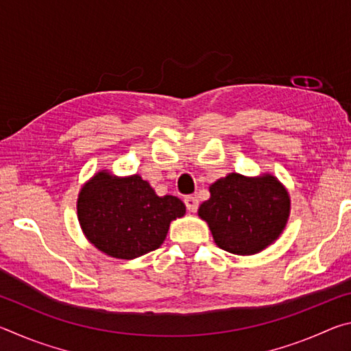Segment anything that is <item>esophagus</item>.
<instances>
[{
	"label": "esophagus",
	"instance_id": "34e87169",
	"mask_svg": "<svg viewBox=\"0 0 351 351\" xmlns=\"http://www.w3.org/2000/svg\"><path fill=\"white\" fill-rule=\"evenodd\" d=\"M184 203H186V207H187L189 212H197L198 210L199 203H198L197 197H192V195H190V197H186Z\"/></svg>",
	"mask_w": 351,
	"mask_h": 351
}]
</instances>
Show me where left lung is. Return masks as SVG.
<instances>
[{"instance_id": "left-lung-1", "label": "left lung", "mask_w": 351, "mask_h": 351, "mask_svg": "<svg viewBox=\"0 0 351 351\" xmlns=\"http://www.w3.org/2000/svg\"><path fill=\"white\" fill-rule=\"evenodd\" d=\"M209 190L210 198L199 206L198 215L209 224L218 247L252 255L272 245L283 232L291 201L276 176L229 173Z\"/></svg>"}]
</instances>
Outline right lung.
Masks as SVG:
<instances>
[{
    "instance_id": "obj_1",
    "label": "right lung",
    "mask_w": 351,
    "mask_h": 351,
    "mask_svg": "<svg viewBox=\"0 0 351 351\" xmlns=\"http://www.w3.org/2000/svg\"><path fill=\"white\" fill-rule=\"evenodd\" d=\"M186 206L171 195L158 197L139 175L119 178L106 170L82 187L77 199L80 228L91 245L114 258L132 260L154 251Z\"/></svg>"
}]
</instances>
